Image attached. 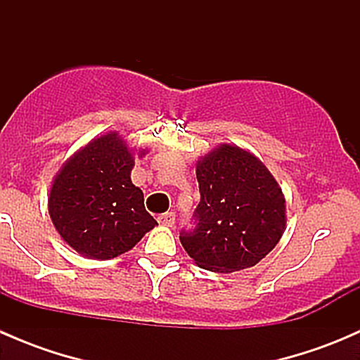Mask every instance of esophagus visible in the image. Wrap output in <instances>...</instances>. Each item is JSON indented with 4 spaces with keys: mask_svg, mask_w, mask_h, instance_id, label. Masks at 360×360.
I'll return each instance as SVG.
<instances>
[{
    "mask_svg": "<svg viewBox=\"0 0 360 360\" xmlns=\"http://www.w3.org/2000/svg\"><path fill=\"white\" fill-rule=\"evenodd\" d=\"M158 223L162 224V226H174V223H176V214L174 212L162 214V216H158Z\"/></svg>",
    "mask_w": 360,
    "mask_h": 360,
    "instance_id": "34e87169",
    "label": "esophagus"
}]
</instances>
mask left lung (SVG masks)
Returning <instances> with one entry per match:
<instances>
[{"label":"left lung","mask_w":360,"mask_h":360,"mask_svg":"<svg viewBox=\"0 0 360 360\" xmlns=\"http://www.w3.org/2000/svg\"><path fill=\"white\" fill-rule=\"evenodd\" d=\"M200 203L184 250L203 270L231 274L259 263L285 230V198L252 153L221 144L197 163Z\"/></svg>","instance_id":"1"}]
</instances>
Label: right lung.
<instances>
[{
    "mask_svg": "<svg viewBox=\"0 0 360 360\" xmlns=\"http://www.w3.org/2000/svg\"><path fill=\"white\" fill-rule=\"evenodd\" d=\"M144 151H141V157ZM134 157L116 132L72 155L50 188L49 214L63 240L92 259L127 252L157 226L130 181Z\"/></svg>",
    "mask_w": 360,
    "mask_h": 360,
    "instance_id": "obj_1",
    "label": "right lung"
}]
</instances>
